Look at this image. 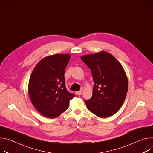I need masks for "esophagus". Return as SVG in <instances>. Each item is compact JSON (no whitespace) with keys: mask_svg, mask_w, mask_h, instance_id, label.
I'll return each instance as SVG.
<instances>
[{"mask_svg":"<svg viewBox=\"0 0 153 153\" xmlns=\"http://www.w3.org/2000/svg\"><path fill=\"white\" fill-rule=\"evenodd\" d=\"M76 94L78 95V96H80V95H81L82 94V91H76Z\"/></svg>","mask_w":153,"mask_h":153,"instance_id":"34e87169","label":"esophagus"}]
</instances>
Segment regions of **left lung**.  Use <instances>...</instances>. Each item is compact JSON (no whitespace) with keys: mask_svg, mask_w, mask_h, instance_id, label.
Masks as SVG:
<instances>
[{"mask_svg":"<svg viewBox=\"0 0 153 153\" xmlns=\"http://www.w3.org/2000/svg\"><path fill=\"white\" fill-rule=\"evenodd\" d=\"M81 59L91 70L94 82L91 98L85 101L87 108L99 117L113 116L121 108L128 91L122 65L105 51L82 56Z\"/></svg>","mask_w":153,"mask_h":153,"instance_id":"obj_1","label":"left lung"}]
</instances>
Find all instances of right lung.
Masks as SVG:
<instances>
[{"instance_id":"right-lung-1","label":"right lung","mask_w":153,"mask_h":153,"mask_svg":"<svg viewBox=\"0 0 153 153\" xmlns=\"http://www.w3.org/2000/svg\"><path fill=\"white\" fill-rule=\"evenodd\" d=\"M70 54H54L42 59L31 75L28 93L36 110L43 116L55 118L66 111L74 94L69 93L65 82V70Z\"/></svg>"}]
</instances>
